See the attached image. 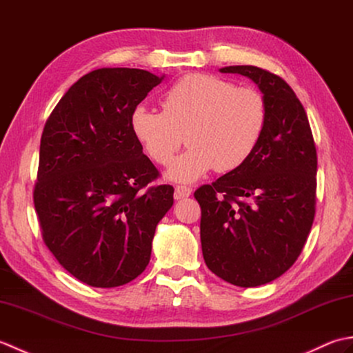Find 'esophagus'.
I'll list each match as a JSON object with an SVG mask.
<instances>
[{
    "label": "esophagus",
    "mask_w": 353,
    "mask_h": 353,
    "mask_svg": "<svg viewBox=\"0 0 353 353\" xmlns=\"http://www.w3.org/2000/svg\"><path fill=\"white\" fill-rule=\"evenodd\" d=\"M191 192H192V190L190 188V186H186V185H177V186H176V191H174V197H176V199L190 197Z\"/></svg>",
    "instance_id": "1"
}]
</instances>
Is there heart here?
Here are the masks:
<instances>
[{
  "label": "heart",
  "instance_id": "1",
  "mask_svg": "<svg viewBox=\"0 0 353 353\" xmlns=\"http://www.w3.org/2000/svg\"><path fill=\"white\" fill-rule=\"evenodd\" d=\"M162 109L137 106L130 129L150 159L163 167L186 134L191 147L168 170L179 182L196 181L212 168H239L256 150L267 124V103L258 89L205 72L174 81L162 95Z\"/></svg>",
  "mask_w": 353,
  "mask_h": 353
}]
</instances>
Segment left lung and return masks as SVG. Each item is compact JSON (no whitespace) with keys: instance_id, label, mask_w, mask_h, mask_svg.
Segmentation results:
<instances>
[{"instance_id":"1","label":"left lung","mask_w":353,"mask_h":353,"mask_svg":"<svg viewBox=\"0 0 353 353\" xmlns=\"http://www.w3.org/2000/svg\"><path fill=\"white\" fill-rule=\"evenodd\" d=\"M264 94L267 124L241 167L201 185L200 239L208 268L236 287H258L297 261L316 215L317 152L301 100L276 74L252 65L221 68Z\"/></svg>"}]
</instances>
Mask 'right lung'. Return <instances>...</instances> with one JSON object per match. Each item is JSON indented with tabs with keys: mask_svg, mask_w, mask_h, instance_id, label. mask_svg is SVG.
<instances>
[{
	"mask_svg": "<svg viewBox=\"0 0 353 353\" xmlns=\"http://www.w3.org/2000/svg\"><path fill=\"white\" fill-rule=\"evenodd\" d=\"M162 81L137 68L79 79L45 123L33 203L45 245L91 287L129 283L148 265L171 185L130 129L132 110Z\"/></svg>",
	"mask_w": 353,
	"mask_h": 353,
	"instance_id": "right-lung-1",
	"label": "right lung"
}]
</instances>
